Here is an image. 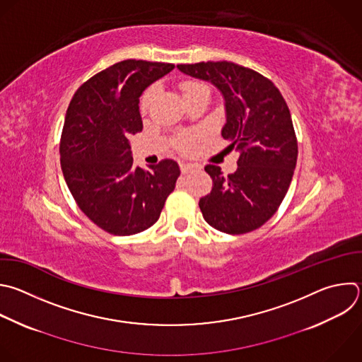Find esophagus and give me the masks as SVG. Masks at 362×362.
Returning <instances> with one entry per match:
<instances>
[{"label": "esophagus", "instance_id": "1", "mask_svg": "<svg viewBox=\"0 0 362 362\" xmlns=\"http://www.w3.org/2000/svg\"><path fill=\"white\" fill-rule=\"evenodd\" d=\"M196 169L194 165H190V163H182L180 165V170L182 173H189V172H193Z\"/></svg>", "mask_w": 362, "mask_h": 362}]
</instances>
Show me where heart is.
Segmentation results:
<instances>
[{"label": "heart", "mask_w": 362, "mask_h": 362, "mask_svg": "<svg viewBox=\"0 0 362 362\" xmlns=\"http://www.w3.org/2000/svg\"><path fill=\"white\" fill-rule=\"evenodd\" d=\"M180 92L185 98V100L187 102L189 99L194 98V96H199V95H203V93H209L210 95V89L207 85H204L203 82H199V81H183L180 85ZM155 93H156V89L155 88H149L148 90H145V93L142 95L141 98V110L145 112L148 110L149 105L152 103L153 98H155ZM193 146V139L186 136V138H182L179 139L177 142V148L182 151V152H189Z\"/></svg>", "instance_id": "heart-1"}]
</instances>
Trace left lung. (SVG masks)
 Returning a JSON list of instances; mask_svg holds the SVG:
<instances>
[{"instance_id":"8db88e82","label":"left lung","mask_w":362,"mask_h":362,"mask_svg":"<svg viewBox=\"0 0 362 362\" xmlns=\"http://www.w3.org/2000/svg\"><path fill=\"white\" fill-rule=\"evenodd\" d=\"M194 78L210 81L226 100L221 136L240 155L237 170H204L213 180L199 207L204 220L227 234L262 227L280 207L294 175L298 146L290 109L279 88L262 74L227 61L180 64Z\"/></svg>"}]
</instances>
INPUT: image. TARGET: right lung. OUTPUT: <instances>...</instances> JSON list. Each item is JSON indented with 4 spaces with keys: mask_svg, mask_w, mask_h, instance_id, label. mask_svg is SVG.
Instances as JSON below:
<instances>
[{
    "mask_svg": "<svg viewBox=\"0 0 362 362\" xmlns=\"http://www.w3.org/2000/svg\"><path fill=\"white\" fill-rule=\"evenodd\" d=\"M173 64L127 59L98 72L72 96L59 155L78 207L102 230L131 235L153 226L180 175L163 159L134 168L128 138L141 132L139 96Z\"/></svg>",
    "mask_w": 362,
    "mask_h": 362,
    "instance_id": "1",
    "label": "right lung"
}]
</instances>
